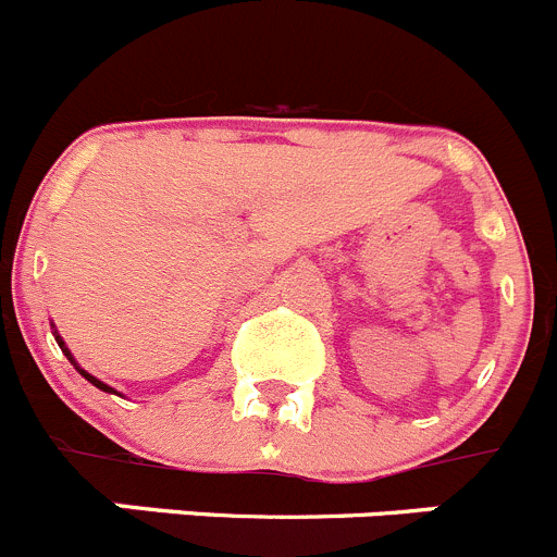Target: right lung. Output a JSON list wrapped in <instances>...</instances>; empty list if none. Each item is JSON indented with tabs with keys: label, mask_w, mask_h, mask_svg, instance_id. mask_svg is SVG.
Returning a JSON list of instances; mask_svg holds the SVG:
<instances>
[{
	"label": "right lung",
	"mask_w": 557,
	"mask_h": 557,
	"mask_svg": "<svg viewBox=\"0 0 557 557\" xmlns=\"http://www.w3.org/2000/svg\"><path fill=\"white\" fill-rule=\"evenodd\" d=\"M57 342H60L62 352H65V355H67V361H71V363H76V361H73V355H71V352H67V349H65V342H62V338H60V336H57ZM76 369H78V367H76ZM78 372H82V374H84V377H87V380H89V383H92V385H95V388H100V391H111V388H109V385H106V383H100V380H95V377H92V374H87V372H84V369H78Z\"/></svg>",
	"instance_id": "right-lung-1"
}]
</instances>
